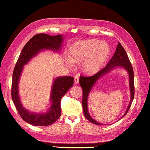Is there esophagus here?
<instances>
[{
    "label": "esophagus",
    "mask_w": 150,
    "mask_h": 150,
    "mask_svg": "<svg viewBox=\"0 0 150 150\" xmlns=\"http://www.w3.org/2000/svg\"><path fill=\"white\" fill-rule=\"evenodd\" d=\"M74 82H75V84H78V83H79V75H76L75 76V77H74Z\"/></svg>",
    "instance_id": "1"
}]
</instances>
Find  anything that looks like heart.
I'll list each match as a JSON object with an SVG mask.
<instances>
[{
    "mask_svg": "<svg viewBox=\"0 0 150 150\" xmlns=\"http://www.w3.org/2000/svg\"><path fill=\"white\" fill-rule=\"evenodd\" d=\"M110 52V46L106 42L91 39L75 42L69 47L68 55L73 62L84 61L82 66V71L92 75L102 68Z\"/></svg>",
    "mask_w": 150,
    "mask_h": 150,
    "instance_id": "obj_1",
    "label": "heart"
}]
</instances>
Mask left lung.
Instances as JSON below:
<instances>
[{"instance_id":"1","label":"left lung","mask_w":150,"mask_h":150,"mask_svg":"<svg viewBox=\"0 0 150 150\" xmlns=\"http://www.w3.org/2000/svg\"><path fill=\"white\" fill-rule=\"evenodd\" d=\"M116 67H121V68H124L128 71L129 75V84L130 93H131V98H130L128 108H127L126 112L124 113V115H123V117H124V115H126L129 110L133 98H134V75H133V70L132 64L130 62L128 55H127L125 50L124 49V47L120 42L118 43L116 51L112 58L110 60L109 62L107 64V65L103 69H102L99 71H98L96 74L91 76V77H85V76L81 75L80 79H79V83H80L82 89V107H83L84 115L85 117L90 122L97 124V125H104V124L95 120L89 114L88 109V95L90 94V92L91 91L92 88H93L94 84L96 83L98 79L101 77H103V75H106V73H109L114 68H115Z\"/></svg>"}]
</instances>
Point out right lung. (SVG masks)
Wrapping results in <instances>:
<instances>
[{"instance_id": "add662e5", "label": "right lung", "mask_w": 150, "mask_h": 150, "mask_svg": "<svg viewBox=\"0 0 150 150\" xmlns=\"http://www.w3.org/2000/svg\"><path fill=\"white\" fill-rule=\"evenodd\" d=\"M63 35L51 36L45 33L34 35L26 44L16 63L13 73L11 98L21 118L26 122L37 126H49L59 119L61 115L60 100L73 85L74 79L70 76L54 79L51 91V106L46 113H33L22 106L19 97L18 82L24 66L42 50L59 52L62 48Z\"/></svg>"}]
</instances>
